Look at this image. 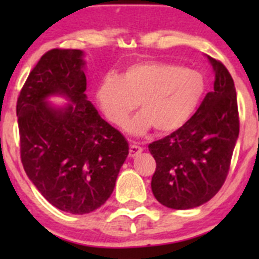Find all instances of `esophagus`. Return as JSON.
<instances>
[{"instance_id":"1","label":"esophagus","mask_w":259,"mask_h":259,"mask_svg":"<svg viewBox=\"0 0 259 259\" xmlns=\"http://www.w3.org/2000/svg\"><path fill=\"white\" fill-rule=\"evenodd\" d=\"M142 151H143V148L142 146L138 145L137 143H132V144H130V149H129L130 156H133V158H134V156H137L138 154H140Z\"/></svg>"}]
</instances>
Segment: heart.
<instances>
[{
	"instance_id": "1",
	"label": "heart",
	"mask_w": 259,
	"mask_h": 259,
	"mask_svg": "<svg viewBox=\"0 0 259 259\" xmlns=\"http://www.w3.org/2000/svg\"><path fill=\"white\" fill-rule=\"evenodd\" d=\"M204 79L198 71L165 61H143L121 76L108 75L96 90L101 111L111 124L122 126L140 103L142 111L125 124L133 135L151 127L159 133L179 129L190 119L203 98Z\"/></svg>"
}]
</instances>
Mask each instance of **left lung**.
<instances>
[{
	"mask_svg": "<svg viewBox=\"0 0 259 259\" xmlns=\"http://www.w3.org/2000/svg\"><path fill=\"white\" fill-rule=\"evenodd\" d=\"M214 89L178 130L149 144L156 161L151 190L160 204L190 209L211 199L226 182L239 134L234 81L227 67L208 56Z\"/></svg>",
	"mask_w": 259,
	"mask_h": 259,
	"instance_id": "1",
	"label": "left lung"
}]
</instances>
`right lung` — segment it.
<instances>
[{
    "label": "right lung",
    "mask_w": 259,
    "mask_h": 259,
    "mask_svg": "<svg viewBox=\"0 0 259 259\" xmlns=\"http://www.w3.org/2000/svg\"><path fill=\"white\" fill-rule=\"evenodd\" d=\"M82 51L44 54L17 99L21 161L38 192L60 210L86 214L113 193L129 145L86 98ZM65 95L73 103L55 109L45 100Z\"/></svg>",
    "instance_id": "obj_1"
}]
</instances>
